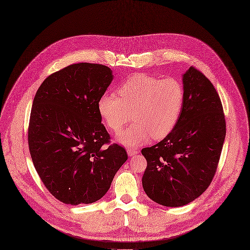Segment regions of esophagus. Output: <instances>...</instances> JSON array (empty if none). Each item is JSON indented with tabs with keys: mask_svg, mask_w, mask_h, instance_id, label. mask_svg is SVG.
<instances>
[{
	"mask_svg": "<svg viewBox=\"0 0 250 250\" xmlns=\"http://www.w3.org/2000/svg\"><path fill=\"white\" fill-rule=\"evenodd\" d=\"M126 151H127L128 156H133V155H135V154H137V153H138V150L133 149V148H127V149H126Z\"/></svg>",
	"mask_w": 250,
	"mask_h": 250,
	"instance_id": "1",
	"label": "esophagus"
}]
</instances>
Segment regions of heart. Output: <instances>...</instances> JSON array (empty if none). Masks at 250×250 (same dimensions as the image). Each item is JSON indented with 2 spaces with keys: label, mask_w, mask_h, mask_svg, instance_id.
<instances>
[{
  "label": "heart",
  "mask_w": 250,
  "mask_h": 250,
  "mask_svg": "<svg viewBox=\"0 0 250 250\" xmlns=\"http://www.w3.org/2000/svg\"><path fill=\"white\" fill-rule=\"evenodd\" d=\"M119 97L104 94L98 101V110L114 132L133 119L118 140L126 146H138L150 137L155 140L167 136L176 126L185 102V89L176 78L136 73L128 77L118 90Z\"/></svg>",
  "instance_id": "1"
}]
</instances>
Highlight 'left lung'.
I'll return each instance as SVG.
<instances>
[{
  "label": "left lung",
  "instance_id": "obj_1",
  "mask_svg": "<svg viewBox=\"0 0 250 250\" xmlns=\"http://www.w3.org/2000/svg\"><path fill=\"white\" fill-rule=\"evenodd\" d=\"M185 102L174 129L141 150L147 161L142 186L150 199L167 207L187 205L210 186L226 136V120L211 81L190 66L183 75Z\"/></svg>",
  "mask_w": 250,
  "mask_h": 250
}]
</instances>
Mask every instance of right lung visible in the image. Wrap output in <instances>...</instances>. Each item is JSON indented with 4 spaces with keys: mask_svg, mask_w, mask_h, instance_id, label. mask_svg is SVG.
<instances>
[{
    "mask_svg": "<svg viewBox=\"0 0 250 250\" xmlns=\"http://www.w3.org/2000/svg\"><path fill=\"white\" fill-rule=\"evenodd\" d=\"M113 80L110 67L70 64L49 75L33 100L28 146L42 183L65 204L101 199L127 154L110 144L98 101Z\"/></svg>",
    "mask_w": 250,
    "mask_h": 250,
    "instance_id": "1",
    "label": "right lung"
}]
</instances>
